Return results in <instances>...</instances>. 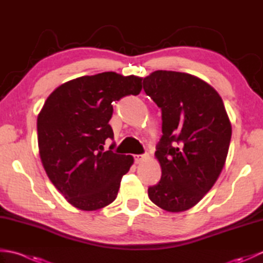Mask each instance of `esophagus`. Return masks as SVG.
I'll use <instances>...</instances> for the list:
<instances>
[{"mask_svg":"<svg viewBox=\"0 0 263 263\" xmlns=\"http://www.w3.org/2000/svg\"><path fill=\"white\" fill-rule=\"evenodd\" d=\"M144 158H146V155H135V161L137 164L141 163Z\"/></svg>","mask_w":263,"mask_h":263,"instance_id":"1","label":"esophagus"}]
</instances>
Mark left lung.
<instances>
[{
  "label": "left lung",
  "instance_id": "8db88e82",
  "mask_svg": "<svg viewBox=\"0 0 263 263\" xmlns=\"http://www.w3.org/2000/svg\"><path fill=\"white\" fill-rule=\"evenodd\" d=\"M143 90L163 120L155 153L161 178L148 189L149 199L166 211H185L209 192L225 165L230 119L219 93L189 73L155 71L143 79Z\"/></svg>",
  "mask_w": 263,
  "mask_h": 263
}]
</instances>
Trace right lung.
Wrapping results in <instances>:
<instances>
[{
    "instance_id": "obj_1",
    "label": "right lung",
    "mask_w": 263,
    "mask_h": 263,
    "mask_svg": "<svg viewBox=\"0 0 263 263\" xmlns=\"http://www.w3.org/2000/svg\"><path fill=\"white\" fill-rule=\"evenodd\" d=\"M139 77L103 72L68 81L49 95L37 117L39 156L49 180L78 209L92 211L117 197L132 156L104 150L113 140L111 103L142 89Z\"/></svg>"
}]
</instances>
